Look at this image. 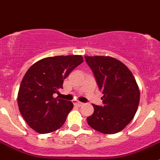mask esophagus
<instances>
[{
  "label": "esophagus",
  "mask_w": 160,
  "mask_h": 160,
  "mask_svg": "<svg viewBox=\"0 0 160 160\" xmlns=\"http://www.w3.org/2000/svg\"><path fill=\"white\" fill-rule=\"evenodd\" d=\"M74 104H75L76 106H78V107H81V106L83 105V103H82V102H75V103H74Z\"/></svg>",
  "instance_id": "34e87169"
}]
</instances>
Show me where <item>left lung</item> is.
Segmentation results:
<instances>
[{
	"label": "left lung",
	"mask_w": 160,
	"mask_h": 160,
	"mask_svg": "<svg viewBox=\"0 0 160 160\" xmlns=\"http://www.w3.org/2000/svg\"><path fill=\"white\" fill-rule=\"evenodd\" d=\"M104 96V106L92 104L93 113L88 125L104 134H115L125 128L138 109L140 91L133 74L121 61L110 56H85Z\"/></svg>",
	"instance_id": "8db88e82"
}]
</instances>
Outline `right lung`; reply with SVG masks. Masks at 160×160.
<instances>
[{
    "label": "right lung",
    "instance_id": "add662e5",
    "mask_svg": "<svg viewBox=\"0 0 160 160\" xmlns=\"http://www.w3.org/2000/svg\"><path fill=\"white\" fill-rule=\"evenodd\" d=\"M83 62L81 56L47 57L34 63L24 76L18 93L19 111L30 128L46 134L59 129L73 108L71 101L54 98L63 80Z\"/></svg>",
    "mask_w": 160,
    "mask_h": 160
}]
</instances>
